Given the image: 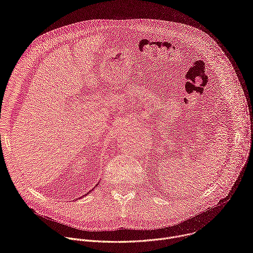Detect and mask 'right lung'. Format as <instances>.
Returning a JSON list of instances; mask_svg holds the SVG:
<instances>
[{
    "mask_svg": "<svg viewBox=\"0 0 253 253\" xmlns=\"http://www.w3.org/2000/svg\"><path fill=\"white\" fill-rule=\"evenodd\" d=\"M97 185H98V184H97ZM97 185H96V186H97ZM96 186H95V187H96ZM91 191H92V190H91ZM91 191H89V192H91ZM89 192H88V193H89ZM88 193H87V194H88ZM87 194H85V195H87ZM82 197H84V196H82Z\"/></svg>",
    "mask_w": 253,
    "mask_h": 253,
    "instance_id": "obj_1",
    "label": "right lung"
}]
</instances>
